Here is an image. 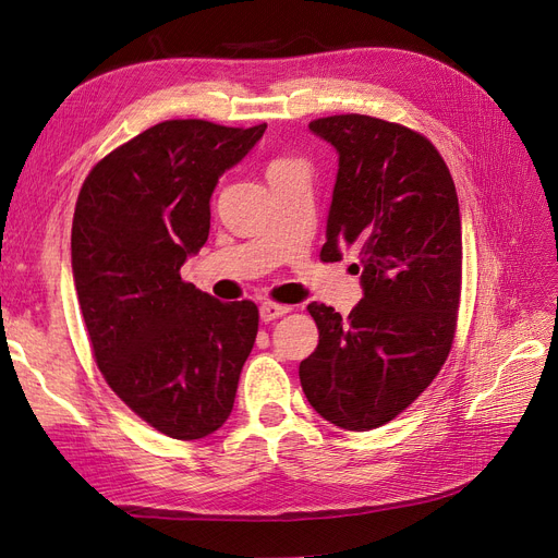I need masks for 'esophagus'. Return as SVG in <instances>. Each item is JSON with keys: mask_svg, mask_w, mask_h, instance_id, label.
<instances>
[{"mask_svg": "<svg viewBox=\"0 0 558 558\" xmlns=\"http://www.w3.org/2000/svg\"><path fill=\"white\" fill-rule=\"evenodd\" d=\"M288 312H291V306H288V304H277V302H263V304H260V318H263L265 323H270V320H275V318H281V316H286Z\"/></svg>", "mask_w": 558, "mask_h": 558, "instance_id": "34e87169", "label": "esophagus"}]
</instances>
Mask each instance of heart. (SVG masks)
<instances>
[{"mask_svg":"<svg viewBox=\"0 0 558 558\" xmlns=\"http://www.w3.org/2000/svg\"><path fill=\"white\" fill-rule=\"evenodd\" d=\"M288 163H293V161H286V159H277V161H272V163H270V168H281V166H288Z\"/></svg>","mask_w":558,"mask_h":558,"instance_id":"1","label":"heart"}]
</instances>
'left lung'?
<instances>
[{"mask_svg":"<svg viewBox=\"0 0 558 558\" xmlns=\"http://www.w3.org/2000/svg\"><path fill=\"white\" fill-rule=\"evenodd\" d=\"M339 155L320 260L353 246L362 300L349 318L312 302L316 351L300 362L314 411L349 432L386 425L450 353L462 293V217L450 170L420 133L369 114L310 124Z\"/></svg>","mask_w":558,"mask_h":558,"instance_id":"1","label":"left lung"}]
</instances>
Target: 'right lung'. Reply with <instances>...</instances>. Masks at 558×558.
Masks as SVG:
<instances>
[{"instance_id": "obj_1", "label": "right lung", "mask_w": 558, "mask_h": 558, "mask_svg": "<svg viewBox=\"0 0 558 558\" xmlns=\"http://www.w3.org/2000/svg\"><path fill=\"white\" fill-rule=\"evenodd\" d=\"M265 129L161 122L96 163L75 203L71 267L96 364L170 438L223 425L254 349L258 306L201 293L180 267L207 242L219 178Z\"/></svg>"}]
</instances>
